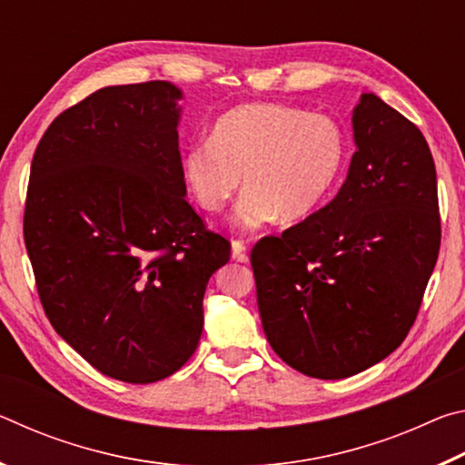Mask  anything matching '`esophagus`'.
<instances>
[{
	"label": "esophagus",
	"mask_w": 465,
	"mask_h": 465,
	"mask_svg": "<svg viewBox=\"0 0 465 465\" xmlns=\"http://www.w3.org/2000/svg\"><path fill=\"white\" fill-rule=\"evenodd\" d=\"M232 258L238 262H246L248 254H246V243L242 240H233L232 242Z\"/></svg>",
	"instance_id": "34e87169"
}]
</instances>
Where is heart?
I'll list each match as a JSON object with an SVG mask.
<instances>
[{
	"instance_id": "obj_1",
	"label": "heart",
	"mask_w": 465,
	"mask_h": 465,
	"mask_svg": "<svg viewBox=\"0 0 465 465\" xmlns=\"http://www.w3.org/2000/svg\"><path fill=\"white\" fill-rule=\"evenodd\" d=\"M349 143L334 119L308 110L254 102L219 116L209 141L183 157L188 193L201 209L222 213L242 176L246 193L233 222L256 232L281 217L299 222L326 203L344 168Z\"/></svg>"
}]
</instances>
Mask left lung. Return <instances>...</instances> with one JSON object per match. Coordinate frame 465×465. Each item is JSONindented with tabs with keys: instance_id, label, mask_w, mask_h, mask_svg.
I'll list each match as a JSON object with an SVG mask.
<instances>
[{
	"instance_id": "obj_1",
	"label": "left lung",
	"mask_w": 465,
	"mask_h": 465,
	"mask_svg": "<svg viewBox=\"0 0 465 465\" xmlns=\"http://www.w3.org/2000/svg\"><path fill=\"white\" fill-rule=\"evenodd\" d=\"M352 135L334 199L250 254L272 351L318 380L365 371L402 344L440 246L435 162L419 127L363 94Z\"/></svg>"
}]
</instances>
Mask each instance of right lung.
I'll return each mask as SVG.
<instances>
[{
	"instance_id": "obj_1",
	"label": "right lung",
	"mask_w": 465,
	"mask_h": 465,
	"mask_svg": "<svg viewBox=\"0 0 465 465\" xmlns=\"http://www.w3.org/2000/svg\"><path fill=\"white\" fill-rule=\"evenodd\" d=\"M170 82L108 85L54 119L30 166L25 242L46 318L92 367L152 383L199 344L232 246L188 204Z\"/></svg>"
}]
</instances>
